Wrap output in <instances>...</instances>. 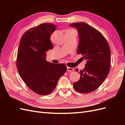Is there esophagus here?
I'll return each instance as SVG.
<instances>
[{
    "label": "esophagus",
    "mask_w": 125,
    "mask_h": 125,
    "mask_svg": "<svg viewBox=\"0 0 125 125\" xmlns=\"http://www.w3.org/2000/svg\"><path fill=\"white\" fill-rule=\"evenodd\" d=\"M74 70V69L73 68H71V67H67V71L68 72H71V71H73Z\"/></svg>",
    "instance_id": "esophagus-1"
}]
</instances>
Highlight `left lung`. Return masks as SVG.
I'll return each instance as SVG.
<instances>
[{"instance_id":"left-lung-1","label":"left lung","mask_w":125,"mask_h":125,"mask_svg":"<svg viewBox=\"0 0 125 125\" xmlns=\"http://www.w3.org/2000/svg\"><path fill=\"white\" fill-rule=\"evenodd\" d=\"M78 30L79 44L77 54L86 60L84 68L80 70V78L73 83V88L82 93L97 89L109 73L111 67V50L102 34L84 22L71 24ZM75 71L78 72V69Z\"/></svg>"}]
</instances>
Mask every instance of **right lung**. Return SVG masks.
Returning a JSON list of instances; mask_svg holds the SVG:
<instances>
[{"label":"right lung","instance_id":"obj_1","mask_svg":"<svg viewBox=\"0 0 125 125\" xmlns=\"http://www.w3.org/2000/svg\"><path fill=\"white\" fill-rule=\"evenodd\" d=\"M56 26L41 24L28 30L20 40L17 67L21 78L34 92L48 95L53 91L60 77L66 73L63 63L47 62L46 52L53 48L50 40Z\"/></svg>","mask_w":125,"mask_h":125}]
</instances>
